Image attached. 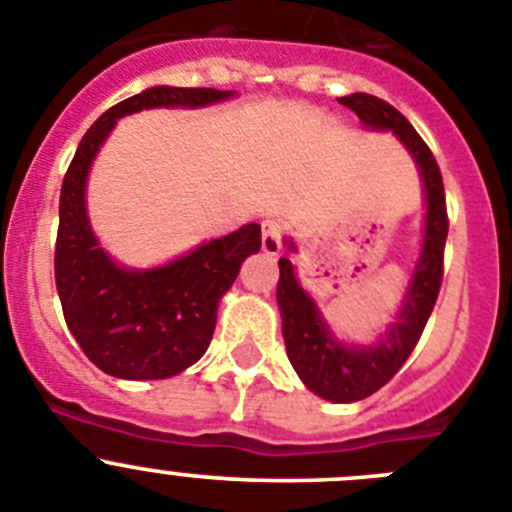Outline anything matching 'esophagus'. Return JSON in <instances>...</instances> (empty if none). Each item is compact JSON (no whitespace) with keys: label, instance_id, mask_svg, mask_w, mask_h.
<instances>
[{"label":"esophagus","instance_id":"obj_1","mask_svg":"<svg viewBox=\"0 0 512 512\" xmlns=\"http://www.w3.org/2000/svg\"><path fill=\"white\" fill-rule=\"evenodd\" d=\"M283 245V224L278 219H265L262 222V250L267 255H278Z\"/></svg>","mask_w":512,"mask_h":512}]
</instances>
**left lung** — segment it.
Returning <instances> with one entry per match:
<instances>
[{"label":"left lung","mask_w":512,"mask_h":512,"mask_svg":"<svg viewBox=\"0 0 512 512\" xmlns=\"http://www.w3.org/2000/svg\"><path fill=\"white\" fill-rule=\"evenodd\" d=\"M339 104L352 109L372 130H393L400 137L421 168L423 186H426V234L423 250L418 257L411 288L405 293L400 319L380 344L367 349L344 347L331 336L311 298L298 285L293 265L288 257H280L278 306L283 316V339L288 349L290 365L296 367L298 377L306 388L334 403H354L367 395L377 393L385 382L398 375L405 359L411 357L421 339L426 321L439 298L441 280H444V245L449 234V216H446V196L441 170L434 153L428 150L411 122L388 101L372 94L342 96Z\"/></svg>","instance_id":"obj_1"}]
</instances>
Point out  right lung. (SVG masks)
<instances>
[{
	"label": "right lung",
	"instance_id": "add662e5",
	"mask_svg": "<svg viewBox=\"0 0 512 512\" xmlns=\"http://www.w3.org/2000/svg\"><path fill=\"white\" fill-rule=\"evenodd\" d=\"M232 91L155 86L101 114L78 142L61 188L55 288L78 347L107 375L163 380L209 349L219 298L260 250V224L214 239L155 270H124L99 247L86 219V173L119 117L153 107H204Z\"/></svg>",
	"mask_w": 512,
	"mask_h": 512
}]
</instances>
